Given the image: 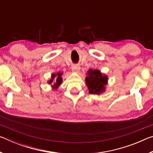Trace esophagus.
Wrapping results in <instances>:
<instances>
[{"label": "esophagus", "mask_w": 153, "mask_h": 153, "mask_svg": "<svg viewBox=\"0 0 153 153\" xmlns=\"http://www.w3.org/2000/svg\"><path fill=\"white\" fill-rule=\"evenodd\" d=\"M80 69V67L79 65H73L71 67V70L74 72L78 71Z\"/></svg>", "instance_id": "34e87169"}]
</instances>
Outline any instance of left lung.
Segmentation results:
<instances>
[{"instance_id":"left-lung-1","label":"left lung","mask_w":153,"mask_h":153,"mask_svg":"<svg viewBox=\"0 0 153 153\" xmlns=\"http://www.w3.org/2000/svg\"><path fill=\"white\" fill-rule=\"evenodd\" d=\"M90 94H100L105 91V86L108 83V77L98 69H90L85 78Z\"/></svg>"}]
</instances>
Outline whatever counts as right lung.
I'll list each match as a JSON object with an SVG mask.
<instances>
[{"instance_id": "1", "label": "right lung", "mask_w": 153, "mask_h": 153, "mask_svg": "<svg viewBox=\"0 0 153 153\" xmlns=\"http://www.w3.org/2000/svg\"><path fill=\"white\" fill-rule=\"evenodd\" d=\"M62 75H63V72H57L56 74H53L51 75V79L50 80L48 81V84H51L53 82V80H55V81H54L53 84L52 85V87L54 90H56L59 88V86H60L61 84L63 82L62 80Z\"/></svg>"}]
</instances>
